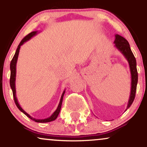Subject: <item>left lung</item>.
Segmentation results:
<instances>
[{"label": "left lung", "mask_w": 147, "mask_h": 147, "mask_svg": "<svg viewBox=\"0 0 147 147\" xmlns=\"http://www.w3.org/2000/svg\"><path fill=\"white\" fill-rule=\"evenodd\" d=\"M115 39L114 43L115 47L119 50L121 53L124 55L126 59L127 60L129 63L130 71L131 75V93L128 102L127 108L126 111L131 106L132 103L134 101L135 97H136V88H137V84L138 80V75L137 71V67H136V59L133 55L132 51H131L130 45L127 40L125 39L124 37L119 34H115Z\"/></svg>", "instance_id": "8db88e82"}]
</instances>
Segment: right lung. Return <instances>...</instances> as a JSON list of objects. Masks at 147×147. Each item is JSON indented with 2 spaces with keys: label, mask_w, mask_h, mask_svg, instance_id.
Returning <instances> with one entry per match:
<instances>
[{
  "label": "right lung",
  "mask_w": 147,
  "mask_h": 147,
  "mask_svg": "<svg viewBox=\"0 0 147 147\" xmlns=\"http://www.w3.org/2000/svg\"><path fill=\"white\" fill-rule=\"evenodd\" d=\"M37 33H38V32L37 31L32 32L30 33L29 34H28L26 36H25L24 38L22 39V41H21V43H19V45H18V48H17V49H16V52H15L14 56V57H13L12 59H11V63H10V70H11V75H10L9 84H10V87H11V90H12L13 97H14L15 104H16V105L18 107V109H19V110L21 111L22 113H24L25 115L27 116V117H28L30 119H31L32 120L34 121V122H36L45 123V122H52V121L55 120V119H57V117H58L59 114L60 110H61V108L62 102H63V95H64V94H65V90H64L63 93H62L61 97L59 104L58 107H57L56 111H55V112L52 113V115H50V117L48 118H45V119H36V118H34L32 117V116H30L29 114L25 112V111L21 107L19 103L18 102L17 97H16V84H15V82H16V63H17L18 57V54H19L20 48H21V45H23V43H25V42H27L28 41H29L32 37L34 36L35 35H36Z\"/></svg>",
  "instance_id": "add662e5"
}]
</instances>
